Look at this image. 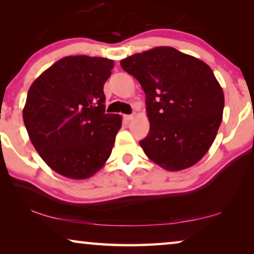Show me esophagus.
<instances>
[{"instance_id":"1","label":"esophagus","mask_w":254,"mask_h":254,"mask_svg":"<svg viewBox=\"0 0 254 254\" xmlns=\"http://www.w3.org/2000/svg\"><path fill=\"white\" fill-rule=\"evenodd\" d=\"M124 118H125V120H126V121H131L134 119V116H131V114H130V116H125Z\"/></svg>"}]
</instances>
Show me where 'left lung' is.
<instances>
[{"mask_svg": "<svg viewBox=\"0 0 254 254\" xmlns=\"http://www.w3.org/2000/svg\"><path fill=\"white\" fill-rule=\"evenodd\" d=\"M145 93L150 130L144 154L168 171L196 164L222 123L224 95L209 65L173 47H154L120 61Z\"/></svg>", "mask_w": 254, "mask_h": 254, "instance_id": "1", "label": "left lung"}]
</instances>
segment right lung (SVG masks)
Returning a JSON list of instances; mask_svg holds the SVG:
<instances>
[{
	"instance_id": "add662e5",
	"label": "right lung",
	"mask_w": 254,
	"mask_h": 254,
	"mask_svg": "<svg viewBox=\"0 0 254 254\" xmlns=\"http://www.w3.org/2000/svg\"><path fill=\"white\" fill-rule=\"evenodd\" d=\"M113 67L106 58L65 57L30 86L23 109L27 134L44 162L65 178H90L112 152L123 118L105 113L103 89Z\"/></svg>"
}]
</instances>
